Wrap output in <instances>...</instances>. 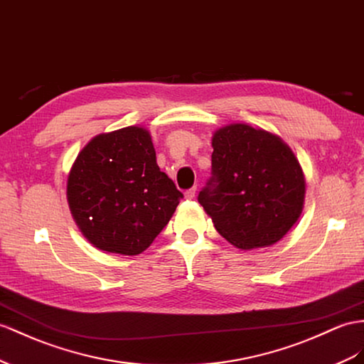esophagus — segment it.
<instances>
[{
  "label": "esophagus",
  "mask_w": 364,
  "mask_h": 364,
  "mask_svg": "<svg viewBox=\"0 0 364 364\" xmlns=\"http://www.w3.org/2000/svg\"><path fill=\"white\" fill-rule=\"evenodd\" d=\"M195 192H197V189H195V188H191V189H188V191L184 192V197L188 198V200H192V198L195 197Z\"/></svg>",
  "instance_id": "1"
}]
</instances>
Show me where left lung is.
Listing matches in <instances>:
<instances>
[{
  "instance_id": "left-lung-1",
  "label": "left lung",
  "mask_w": 364,
  "mask_h": 364,
  "mask_svg": "<svg viewBox=\"0 0 364 364\" xmlns=\"http://www.w3.org/2000/svg\"><path fill=\"white\" fill-rule=\"evenodd\" d=\"M212 172L198 203L218 234L240 249L267 247L298 220L304 201L301 167L282 139L247 124L212 138Z\"/></svg>"
}]
</instances>
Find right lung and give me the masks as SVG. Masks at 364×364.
<instances>
[{
  "label": "right lung",
  "mask_w": 364,
  "mask_h": 364,
  "mask_svg": "<svg viewBox=\"0 0 364 364\" xmlns=\"http://www.w3.org/2000/svg\"><path fill=\"white\" fill-rule=\"evenodd\" d=\"M181 198L156 166L151 135L136 126L93 138L78 154L68 180L77 225L93 246L112 254H141Z\"/></svg>",
  "instance_id": "1"
}]
</instances>
